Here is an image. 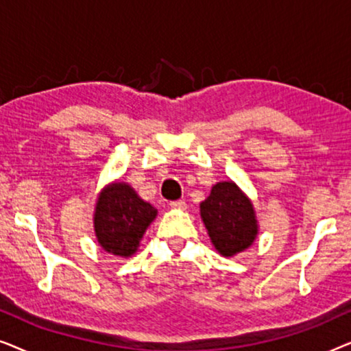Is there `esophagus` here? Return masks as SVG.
Returning <instances> with one entry per match:
<instances>
[{"mask_svg":"<svg viewBox=\"0 0 351 351\" xmlns=\"http://www.w3.org/2000/svg\"><path fill=\"white\" fill-rule=\"evenodd\" d=\"M169 206H171L172 209H179V210H184V209H186V203H185V201H182V199L171 201Z\"/></svg>","mask_w":351,"mask_h":351,"instance_id":"34e87169","label":"esophagus"}]
</instances>
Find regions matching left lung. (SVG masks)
<instances>
[{
	"instance_id": "8db88e82",
	"label": "left lung",
	"mask_w": 351,
	"mask_h": 351,
	"mask_svg": "<svg viewBox=\"0 0 351 351\" xmlns=\"http://www.w3.org/2000/svg\"><path fill=\"white\" fill-rule=\"evenodd\" d=\"M199 210L210 241L223 257L246 251L257 237L258 225L251 199L232 180L217 182Z\"/></svg>"
}]
</instances>
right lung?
<instances>
[{
  "label": "right lung",
  "mask_w": 351,
  "mask_h": 351,
  "mask_svg": "<svg viewBox=\"0 0 351 351\" xmlns=\"http://www.w3.org/2000/svg\"><path fill=\"white\" fill-rule=\"evenodd\" d=\"M158 210L143 201L131 185L113 182L100 191L94 213L95 237L104 251L131 257Z\"/></svg>",
  "instance_id": "obj_1"
}]
</instances>
